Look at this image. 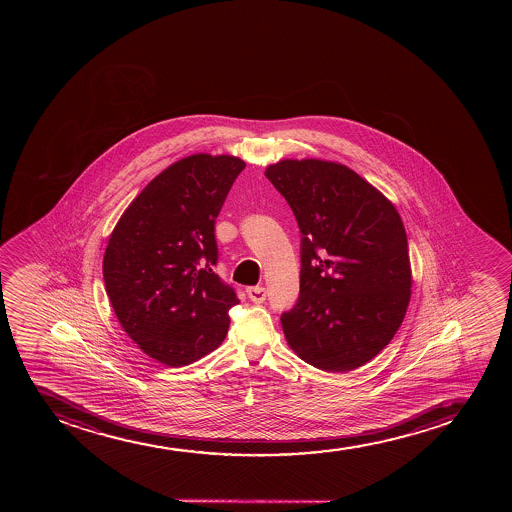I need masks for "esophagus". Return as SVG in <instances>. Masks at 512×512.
Here are the masks:
<instances>
[{"label": "esophagus", "instance_id": "obj_1", "mask_svg": "<svg viewBox=\"0 0 512 512\" xmlns=\"http://www.w3.org/2000/svg\"><path fill=\"white\" fill-rule=\"evenodd\" d=\"M246 292L247 297L253 300L254 304H263L266 300L265 287H249Z\"/></svg>", "mask_w": 512, "mask_h": 512}]
</instances>
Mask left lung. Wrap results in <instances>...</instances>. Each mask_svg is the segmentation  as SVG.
Wrapping results in <instances>:
<instances>
[{
    "label": "left lung",
    "instance_id": "obj_1",
    "mask_svg": "<svg viewBox=\"0 0 512 512\" xmlns=\"http://www.w3.org/2000/svg\"><path fill=\"white\" fill-rule=\"evenodd\" d=\"M299 224L300 295L283 312L287 343L324 372L367 364L393 340L412 295L405 225L347 165L285 159L266 167Z\"/></svg>",
    "mask_w": 512,
    "mask_h": 512
}]
</instances>
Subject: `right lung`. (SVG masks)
<instances>
[{"instance_id": "obj_1", "label": "right lung", "mask_w": 512, "mask_h": 512, "mask_svg": "<svg viewBox=\"0 0 512 512\" xmlns=\"http://www.w3.org/2000/svg\"><path fill=\"white\" fill-rule=\"evenodd\" d=\"M244 167L232 155L177 160L131 201L109 237L102 271L112 309L160 364H193L225 340L239 299L215 273V220Z\"/></svg>"}]
</instances>
